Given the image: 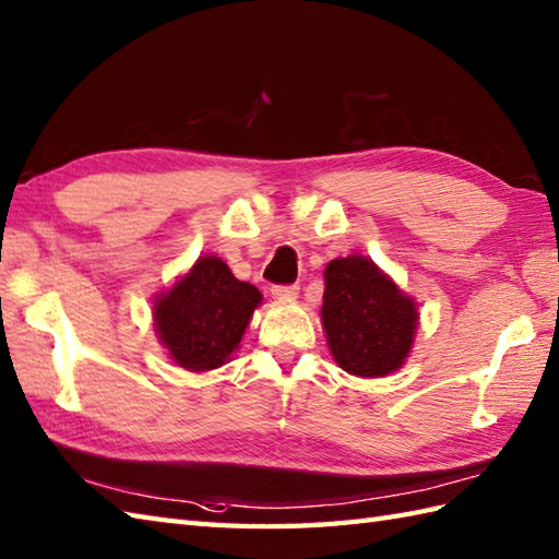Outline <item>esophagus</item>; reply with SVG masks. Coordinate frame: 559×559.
<instances>
[{
	"instance_id": "34e87169",
	"label": "esophagus",
	"mask_w": 559,
	"mask_h": 559,
	"mask_svg": "<svg viewBox=\"0 0 559 559\" xmlns=\"http://www.w3.org/2000/svg\"><path fill=\"white\" fill-rule=\"evenodd\" d=\"M271 295H274L281 302L295 300V297L300 295V285H276V288H271Z\"/></svg>"
}]
</instances>
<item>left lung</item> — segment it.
I'll return each instance as SVG.
<instances>
[{
	"mask_svg": "<svg viewBox=\"0 0 559 559\" xmlns=\"http://www.w3.org/2000/svg\"><path fill=\"white\" fill-rule=\"evenodd\" d=\"M323 283L321 326L335 365L359 379L402 369L419 329L414 297L365 254L331 259Z\"/></svg>",
	"mask_w": 559,
	"mask_h": 559,
	"instance_id": "1",
	"label": "left lung"
}]
</instances>
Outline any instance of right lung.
Listing matches in <instances>:
<instances>
[{"label":"right lung","mask_w":559,"mask_h":559,"mask_svg":"<svg viewBox=\"0 0 559 559\" xmlns=\"http://www.w3.org/2000/svg\"><path fill=\"white\" fill-rule=\"evenodd\" d=\"M262 300L252 283L230 274L224 259L202 254L154 297V331L176 367L204 373L233 357Z\"/></svg>","instance_id":"obj_1"}]
</instances>
